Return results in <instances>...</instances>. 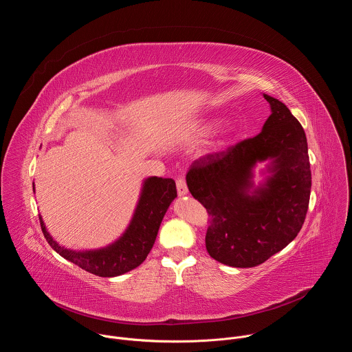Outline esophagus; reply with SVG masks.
Returning a JSON list of instances; mask_svg holds the SVG:
<instances>
[{"label":"esophagus","mask_w":352,"mask_h":352,"mask_svg":"<svg viewBox=\"0 0 352 352\" xmlns=\"http://www.w3.org/2000/svg\"><path fill=\"white\" fill-rule=\"evenodd\" d=\"M175 182H177V192H178V195H179V196L186 195V193H188V186H186L185 179H184L182 177H178Z\"/></svg>","instance_id":"34e87169"}]
</instances>
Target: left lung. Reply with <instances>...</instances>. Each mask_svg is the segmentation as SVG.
Masks as SVG:
<instances>
[{
  "label": "left lung",
  "instance_id": "obj_1",
  "mask_svg": "<svg viewBox=\"0 0 352 352\" xmlns=\"http://www.w3.org/2000/svg\"><path fill=\"white\" fill-rule=\"evenodd\" d=\"M272 114L262 132L195 160L188 189L209 214L206 249L220 263L255 267L284 249L302 228L311 196V164L302 125L280 100L263 94ZM274 174L248 195L258 161Z\"/></svg>",
  "mask_w": 352,
  "mask_h": 352
}]
</instances>
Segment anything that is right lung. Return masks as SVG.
I'll return each instance as SVG.
<instances>
[{
    "mask_svg": "<svg viewBox=\"0 0 352 352\" xmlns=\"http://www.w3.org/2000/svg\"><path fill=\"white\" fill-rule=\"evenodd\" d=\"M175 197L177 188L174 179L147 178L143 184L133 219L125 234L107 248L86 252H75L60 246L47 232L41 217L38 219L44 238L64 259L94 276L114 277L138 267L147 258L150 249L155 245L162 220Z\"/></svg>",
    "mask_w": 352,
    "mask_h": 352,
    "instance_id": "right-lung-1",
    "label": "right lung"
}]
</instances>
